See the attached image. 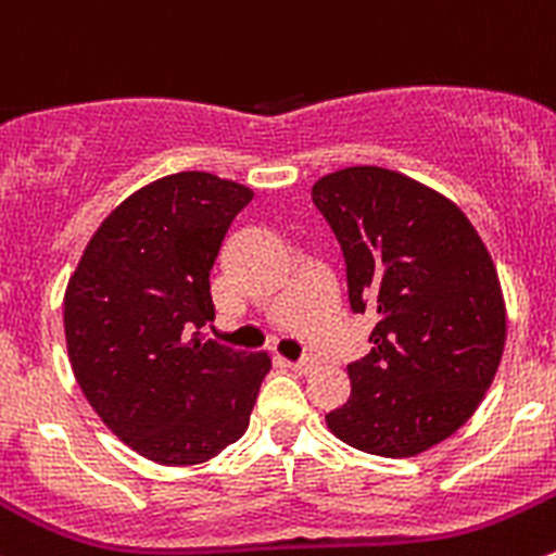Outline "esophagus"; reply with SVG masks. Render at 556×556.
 Returning <instances> with one entry per match:
<instances>
[{
	"label": "esophagus",
	"mask_w": 556,
	"mask_h": 556,
	"mask_svg": "<svg viewBox=\"0 0 556 556\" xmlns=\"http://www.w3.org/2000/svg\"><path fill=\"white\" fill-rule=\"evenodd\" d=\"M286 367H291L294 372H300V376H307V372L316 370V359H296V362H283Z\"/></svg>",
	"instance_id": "1"
}]
</instances>
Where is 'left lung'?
Here are the masks:
<instances>
[{"instance_id":"obj_1","label":"left lung","mask_w":556,"mask_h":556,"mask_svg":"<svg viewBox=\"0 0 556 556\" xmlns=\"http://www.w3.org/2000/svg\"><path fill=\"white\" fill-rule=\"evenodd\" d=\"M311 194L343 249L351 307L376 313L329 432L376 457L430 452L476 414L503 359L492 254L457 202L397 169L343 167Z\"/></svg>"}]
</instances>
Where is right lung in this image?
<instances>
[{
    "label": "right lung",
    "instance_id": "1",
    "mask_svg": "<svg viewBox=\"0 0 556 556\" xmlns=\"http://www.w3.org/2000/svg\"><path fill=\"white\" fill-rule=\"evenodd\" d=\"M251 200L249 186L200 169L151 180L110 211L70 276L75 378L104 427L151 463H207L249 430L270 354L200 329L216 318L213 262Z\"/></svg>",
    "mask_w": 556,
    "mask_h": 556
}]
</instances>
